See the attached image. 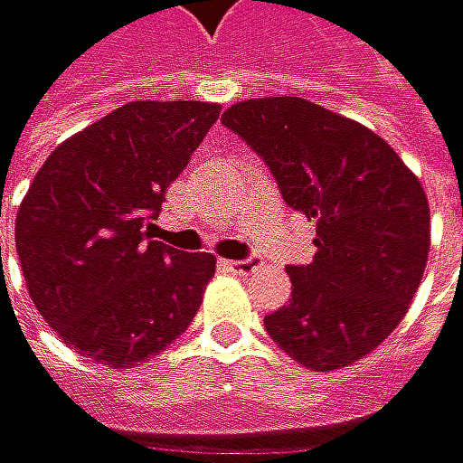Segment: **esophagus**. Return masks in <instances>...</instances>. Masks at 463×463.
<instances>
[{
  "label": "esophagus",
  "mask_w": 463,
  "mask_h": 463,
  "mask_svg": "<svg viewBox=\"0 0 463 463\" xmlns=\"http://www.w3.org/2000/svg\"><path fill=\"white\" fill-rule=\"evenodd\" d=\"M226 269H232L240 277H248V274H255V271L263 269V260L258 255H250L245 260H226Z\"/></svg>",
  "instance_id": "esophagus-1"
}]
</instances>
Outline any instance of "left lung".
<instances>
[{"instance_id":"obj_1","label":"left lung","mask_w":463,"mask_h":463,"mask_svg":"<svg viewBox=\"0 0 463 463\" xmlns=\"http://www.w3.org/2000/svg\"><path fill=\"white\" fill-rule=\"evenodd\" d=\"M223 126L271 168L284 203L316 223V255L287 266L292 300L263 318L300 366L335 372L390 337L430 255V205L372 128L303 97L232 105Z\"/></svg>"}]
</instances>
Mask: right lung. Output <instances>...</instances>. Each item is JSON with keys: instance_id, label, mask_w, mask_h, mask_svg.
<instances>
[{"instance_id": "1", "label": "right lung", "mask_w": 463, "mask_h": 463, "mask_svg": "<svg viewBox=\"0 0 463 463\" xmlns=\"http://www.w3.org/2000/svg\"><path fill=\"white\" fill-rule=\"evenodd\" d=\"M215 102H128L54 147L15 218L28 295L57 337L134 369L192 324L215 255L149 240L165 189L218 120Z\"/></svg>"}]
</instances>
